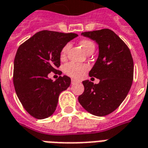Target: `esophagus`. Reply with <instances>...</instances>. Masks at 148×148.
Listing matches in <instances>:
<instances>
[{"instance_id":"34e87169","label":"esophagus","mask_w":148,"mask_h":148,"mask_svg":"<svg viewBox=\"0 0 148 148\" xmlns=\"http://www.w3.org/2000/svg\"><path fill=\"white\" fill-rule=\"evenodd\" d=\"M77 82L76 81V80H74V79H72L71 80V84H75V83H77Z\"/></svg>"}]
</instances>
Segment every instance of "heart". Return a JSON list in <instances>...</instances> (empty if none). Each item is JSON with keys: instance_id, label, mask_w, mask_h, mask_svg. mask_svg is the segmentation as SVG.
Masks as SVG:
<instances>
[{"instance_id": "1", "label": "heart", "mask_w": 148, "mask_h": 148, "mask_svg": "<svg viewBox=\"0 0 148 148\" xmlns=\"http://www.w3.org/2000/svg\"><path fill=\"white\" fill-rule=\"evenodd\" d=\"M81 46L83 49V50L85 51L86 53L90 50L91 49L94 48V44L88 40H82L80 42ZM71 48V44H66L65 45L63 48L61 49L60 51V58L61 60H64L66 56L67 52H68L69 49ZM88 69V66L85 65V64H81V63H69L66 65H65L64 68H63V71L66 75H68L72 78H80L83 76V74L85 71H87Z\"/></svg>"}]
</instances>
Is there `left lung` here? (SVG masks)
<instances>
[{
	"label": "left lung",
	"mask_w": 148,
	"mask_h": 148,
	"mask_svg": "<svg viewBox=\"0 0 148 148\" xmlns=\"http://www.w3.org/2000/svg\"><path fill=\"white\" fill-rule=\"evenodd\" d=\"M96 41L99 56L90 77L99 79V84L83 81L85 91L78 101L88 113L105 116L119 108L129 93L133 80V60L130 49L115 33L103 29L82 33Z\"/></svg>",
	"instance_id": "8db88e82"
}]
</instances>
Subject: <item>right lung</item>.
<instances>
[{
  "label": "right lung",
  "mask_w": 148,
  "mask_h": 148,
  "mask_svg": "<svg viewBox=\"0 0 148 148\" xmlns=\"http://www.w3.org/2000/svg\"><path fill=\"white\" fill-rule=\"evenodd\" d=\"M76 37L74 33L42 30L18 47L14 60L13 83L22 105L36 119L52 115L60 94L71 85V78L66 75L55 82L48 75L57 72L61 49Z\"/></svg>",
  "instance_id": "add662e5"
}]
</instances>
